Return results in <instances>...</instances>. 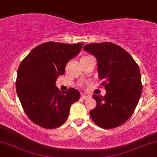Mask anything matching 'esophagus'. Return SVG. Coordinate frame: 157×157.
Segmentation results:
<instances>
[{"label":"esophagus","mask_w":157,"mask_h":157,"mask_svg":"<svg viewBox=\"0 0 157 157\" xmlns=\"http://www.w3.org/2000/svg\"><path fill=\"white\" fill-rule=\"evenodd\" d=\"M81 98H83V99H87V98H90V95H85V94H81Z\"/></svg>","instance_id":"34e87169"}]
</instances>
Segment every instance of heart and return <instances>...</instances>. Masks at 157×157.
<instances>
[{"label":"heart","mask_w":157,"mask_h":157,"mask_svg":"<svg viewBox=\"0 0 157 157\" xmlns=\"http://www.w3.org/2000/svg\"><path fill=\"white\" fill-rule=\"evenodd\" d=\"M84 57H86V56H84ZM84 57H83V58H84Z\"/></svg>","instance_id":"obj_1"}]
</instances>
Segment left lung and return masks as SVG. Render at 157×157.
<instances>
[{
  "instance_id": "8db88e82",
  "label": "left lung",
  "mask_w": 157,
  "mask_h": 157,
  "mask_svg": "<svg viewBox=\"0 0 157 157\" xmlns=\"http://www.w3.org/2000/svg\"><path fill=\"white\" fill-rule=\"evenodd\" d=\"M83 49L95 56L98 77L106 90L104 97L93 95L94 123L104 128L121 126L134 112L142 92L139 67L128 52L110 42L86 44Z\"/></svg>"
}]
</instances>
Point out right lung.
Segmentation results:
<instances>
[{"label": "right lung", "mask_w": 157, "mask_h": 157, "mask_svg": "<svg viewBox=\"0 0 157 157\" xmlns=\"http://www.w3.org/2000/svg\"><path fill=\"white\" fill-rule=\"evenodd\" d=\"M83 45L44 43L22 61L17 71L16 92L25 113L35 124L45 128L62 126L68 117L71 105L80 98L76 89L62 92L56 82Z\"/></svg>", "instance_id": "add662e5"}]
</instances>
